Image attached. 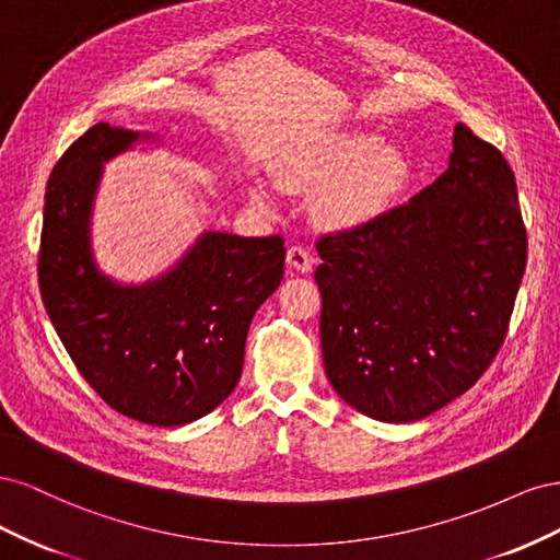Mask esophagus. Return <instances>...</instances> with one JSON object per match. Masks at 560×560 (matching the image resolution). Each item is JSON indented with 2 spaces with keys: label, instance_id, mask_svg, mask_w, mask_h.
<instances>
[{
  "label": "esophagus",
  "instance_id": "esophagus-1",
  "mask_svg": "<svg viewBox=\"0 0 560 560\" xmlns=\"http://www.w3.org/2000/svg\"><path fill=\"white\" fill-rule=\"evenodd\" d=\"M287 264H290L296 273H311L313 257L306 245H292L287 249Z\"/></svg>",
  "mask_w": 560,
  "mask_h": 560
}]
</instances>
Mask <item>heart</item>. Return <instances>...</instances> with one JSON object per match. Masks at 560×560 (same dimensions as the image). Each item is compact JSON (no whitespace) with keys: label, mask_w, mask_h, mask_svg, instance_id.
I'll use <instances>...</instances> for the list:
<instances>
[{"label":"heart","mask_w":560,"mask_h":560,"mask_svg":"<svg viewBox=\"0 0 560 560\" xmlns=\"http://www.w3.org/2000/svg\"><path fill=\"white\" fill-rule=\"evenodd\" d=\"M409 163L395 144L371 130L331 135L287 167L284 179L299 186H326L319 210L334 226H360L378 217L406 182ZM254 200L270 206L266 186H254Z\"/></svg>","instance_id":"heart-1"}]
</instances>
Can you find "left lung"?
<instances>
[{
	"mask_svg": "<svg viewBox=\"0 0 560 560\" xmlns=\"http://www.w3.org/2000/svg\"><path fill=\"white\" fill-rule=\"evenodd\" d=\"M317 252L329 383L374 420L425 418L483 376L510 327L528 257L512 167L457 124L442 177Z\"/></svg>",
	"mask_w": 560,
	"mask_h": 560,
	"instance_id": "obj_1",
	"label": "left lung"
}]
</instances>
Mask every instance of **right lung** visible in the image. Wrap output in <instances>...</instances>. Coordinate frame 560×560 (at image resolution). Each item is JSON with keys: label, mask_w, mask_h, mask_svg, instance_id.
Returning <instances> with one entry per match:
<instances>
[{"label": "right lung", "mask_w": 560, "mask_h": 560, "mask_svg": "<svg viewBox=\"0 0 560 560\" xmlns=\"http://www.w3.org/2000/svg\"><path fill=\"white\" fill-rule=\"evenodd\" d=\"M140 132L95 124L46 184L39 290L79 374L114 411L177 428L217 409L241 381L249 322L278 290L284 241L202 233L165 276L121 287L91 252L103 163Z\"/></svg>", "instance_id": "obj_1"}]
</instances>
